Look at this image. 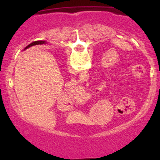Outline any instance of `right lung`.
<instances>
[{
	"label": "right lung",
	"instance_id": "1",
	"mask_svg": "<svg viewBox=\"0 0 160 160\" xmlns=\"http://www.w3.org/2000/svg\"><path fill=\"white\" fill-rule=\"evenodd\" d=\"M44 43V42L43 41H34V42H33V43H31V44H29L28 46H27L26 47V48L25 49H27V48H28V47H32V46H34V45H38V44H41V43Z\"/></svg>",
	"mask_w": 160,
	"mask_h": 160
}]
</instances>
